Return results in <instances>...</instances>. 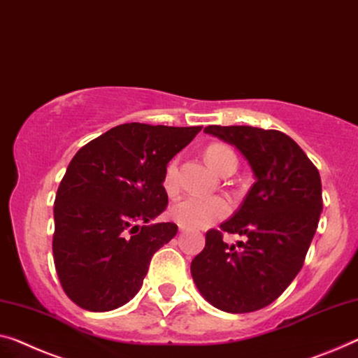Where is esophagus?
Wrapping results in <instances>:
<instances>
[{"mask_svg":"<svg viewBox=\"0 0 358 358\" xmlns=\"http://www.w3.org/2000/svg\"><path fill=\"white\" fill-rule=\"evenodd\" d=\"M178 230H180V231H185V230H186V227H183V225H180V227H178Z\"/></svg>","mask_w":358,"mask_h":358,"instance_id":"34e87169","label":"esophagus"}]
</instances>
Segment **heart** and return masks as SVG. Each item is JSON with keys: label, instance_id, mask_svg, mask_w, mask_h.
Instances as JSON below:
<instances>
[{"label": "heart", "instance_id": "b5f03b06", "mask_svg": "<svg viewBox=\"0 0 358 358\" xmlns=\"http://www.w3.org/2000/svg\"><path fill=\"white\" fill-rule=\"evenodd\" d=\"M206 159L213 170L222 173L228 165H236L233 149L220 143H213L206 149ZM162 185L169 193L178 186V157H173L165 165ZM230 201L222 196H186L170 207V217L183 227H209L230 215Z\"/></svg>", "mask_w": 358, "mask_h": 358}]
</instances>
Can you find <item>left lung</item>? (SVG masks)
<instances>
[{"label":"left lung","mask_w":358,"mask_h":358,"mask_svg":"<svg viewBox=\"0 0 358 358\" xmlns=\"http://www.w3.org/2000/svg\"><path fill=\"white\" fill-rule=\"evenodd\" d=\"M206 133L236 146L255 183L243 206L220 228L206 233V248L191 262L197 289L228 313L260 310L276 301L301 271L323 209L318 169L278 130L209 125ZM241 234V250L222 234Z\"/></svg>","instance_id":"1"}]
</instances>
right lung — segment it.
Wrapping results in <instances>:
<instances>
[{
  "instance_id": "add662e5",
  "label": "right lung",
  "mask_w": 358,
  "mask_h": 358,
  "mask_svg": "<svg viewBox=\"0 0 358 358\" xmlns=\"http://www.w3.org/2000/svg\"><path fill=\"white\" fill-rule=\"evenodd\" d=\"M201 127L117 125L69 164L55 201L52 257L61 286L90 312L124 306L140 291L152 255L178 231L145 225L165 210V165Z\"/></svg>"
}]
</instances>
